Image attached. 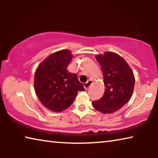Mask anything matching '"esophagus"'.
Segmentation results:
<instances>
[{
    "label": "esophagus",
    "mask_w": 158,
    "mask_h": 158,
    "mask_svg": "<svg viewBox=\"0 0 158 158\" xmlns=\"http://www.w3.org/2000/svg\"><path fill=\"white\" fill-rule=\"evenodd\" d=\"M91 84H92V81H91V80H89V81H88L86 83H85V84H84V89L87 90L90 87V85H91Z\"/></svg>",
    "instance_id": "1"
}]
</instances>
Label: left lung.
Instances as JSON below:
<instances>
[{"instance_id":"8db88e82","label":"left lung","mask_w":158,"mask_h":158,"mask_svg":"<svg viewBox=\"0 0 158 158\" xmlns=\"http://www.w3.org/2000/svg\"><path fill=\"white\" fill-rule=\"evenodd\" d=\"M104 77L105 90L100 100L93 101L96 110L103 114L116 111L127 103L132 97L135 77L123 58L113 52L96 56Z\"/></svg>"}]
</instances>
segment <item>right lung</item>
Returning a JSON list of instances; mask_svg holds the SVG:
<instances>
[{
	"label": "right lung",
	"instance_id": "right-lung-1",
	"mask_svg": "<svg viewBox=\"0 0 158 158\" xmlns=\"http://www.w3.org/2000/svg\"><path fill=\"white\" fill-rule=\"evenodd\" d=\"M73 59L69 50L55 52L38 66L35 73V93L45 107L60 112L69 107L78 91L85 90L75 73H69Z\"/></svg>",
	"mask_w": 158,
	"mask_h": 158
}]
</instances>
